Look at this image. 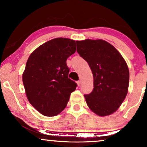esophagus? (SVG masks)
I'll return each instance as SVG.
<instances>
[{
  "instance_id": "esophagus-1",
  "label": "esophagus",
  "mask_w": 147,
  "mask_h": 147,
  "mask_svg": "<svg viewBox=\"0 0 147 147\" xmlns=\"http://www.w3.org/2000/svg\"><path fill=\"white\" fill-rule=\"evenodd\" d=\"M77 85H78V86H80V85H81V81H77Z\"/></svg>"
}]
</instances>
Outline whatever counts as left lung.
Returning <instances> with one entry per match:
<instances>
[{"label":"left lung","instance_id":"obj_1","mask_svg":"<svg viewBox=\"0 0 147 147\" xmlns=\"http://www.w3.org/2000/svg\"><path fill=\"white\" fill-rule=\"evenodd\" d=\"M76 42L77 52L88 62L93 75V90L84 95L87 105L97 115H110L127 95L129 70L126 62L113 45L104 40Z\"/></svg>","mask_w":147,"mask_h":147}]
</instances>
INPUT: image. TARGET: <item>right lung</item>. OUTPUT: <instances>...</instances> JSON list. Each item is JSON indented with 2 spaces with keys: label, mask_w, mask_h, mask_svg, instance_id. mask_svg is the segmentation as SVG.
I'll return each mask as SVG.
<instances>
[{
  "label": "right lung",
  "mask_w": 147,
  "mask_h": 147,
  "mask_svg": "<svg viewBox=\"0 0 147 147\" xmlns=\"http://www.w3.org/2000/svg\"><path fill=\"white\" fill-rule=\"evenodd\" d=\"M76 51V42L56 38L34 50L23 73L25 94L31 105L45 116L59 114L77 84L68 78L66 60Z\"/></svg>",
  "instance_id": "obj_1"
}]
</instances>
